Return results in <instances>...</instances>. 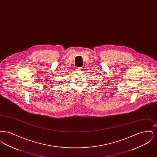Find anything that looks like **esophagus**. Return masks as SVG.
Wrapping results in <instances>:
<instances>
[{
	"mask_svg": "<svg viewBox=\"0 0 157 157\" xmlns=\"http://www.w3.org/2000/svg\"><path fill=\"white\" fill-rule=\"evenodd\" d=\"M82 69H83V67H77V70H78V71H81Z\"/></svg>",
	"mask_w": 157,
	"mask_h": 157,
	"instance_id": "obj_1",
	"label": "esophagus"
}]
</instances>
